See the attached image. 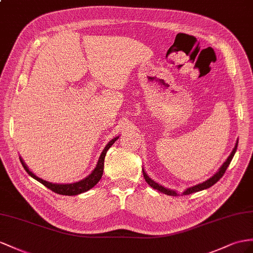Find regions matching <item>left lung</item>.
I'll return each mask as SVG.
<instances>
[{"mask_svg":"<svg viewBox=\"0 0 253 253\" xmlns=\"http://www.w3.org/2000/svg\"><path fill=\"white\" fill-rule=\"evenodd\" d=\"M237 145H238V140L236 141L235 146H234V148H233V151H232V153L230 154V156H229L228 158H226V160L224 161L223 165L219 168V170H218L215 174H213V175H212L211 178L205 180V182H203V183H200V184H198V185H194V186H192V187H189V188L185 189V191L183 192V194H190V193H193V192H198V191H201V190H204V189L210 188V187H211L212 185H215V184L218 182V180L223 176V174L225 173V170L228 169V167H229L230 163L232 161L233 157H234V154H235V152H236V150H237ZM142 171H143V175H144V178H145V180H146V183H147L148 185H150L151 187H153L154 189H157V190H159L160 192H164V193L168 194V196H178V193H177L175 190L166 188V187L161 186V185H159L158 183L155 182V180H153L150 176L147 175L143 168H142Z\"/></svg>","mask_w":253,"mask_h":253,"instance_id":"8db88e82","label":"left lung"}]
</instances>
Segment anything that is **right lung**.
<instances>
[{
    "mask_svg": "<svg viewBox=\"0 0 253 253\" xmlns=\"http://www.w3.org/2000/svg\"><path fill=\"white\" fill-rule=\"evenodd\" d=\"M118 139H119V135L118 137L113 138L111 141L108 142V144L105 146V148H103V151L100 154L99 159H98V161H97L95 169L92 171V173H90L89 175H87L85 178L79 180V182L71 183V184H56V183L47 182V180L36 176L35 174L29 169L28 166L25 165L23 159L21 157H19V158H20V161L24 168V170L29 173V175H31L34 179L38 180V182L46 186L47 188L54 191L55 193L63 194V196H77V194H80V193L85 192L89 189H92L93 187L99 182L101 176H102V173H103V163H105L106 154H107L109 148L113 145L114 142Z\"/></svg>",
    "mask_w": 253,
    "mask_h": 253,
    "instance_id": "add662e5",
    "label": "right lung"
}]
</instances>
